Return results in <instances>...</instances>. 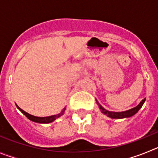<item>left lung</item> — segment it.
Masks as SVG:
<instances>
[{
    "label": "left lung",
    "mask_w": 158,
    "mask_h": 158,
    "mask_svg": "<svg viewBox=\"0 0 158 158\" xmlns=\"http://www.w3.org/2000/svg\"><path fill=\"white\" fill-rule=\"evenodd\" d=\"M145 100L146 99H143L142 101L139 103V104L138 106H136L135 107H133V108H131V109L127 110V111H110L106 110L105 108L102 107L100 104H99V102L96 100V104H98L99 108L101 111V112L104 114V115H106L107 117H110L111 118H129V117L133 116L134 115H135L138 111H139L142 106L144 104Z\"/></svg>",
    "instance_id": "left-lung-1"
}]
</instances>
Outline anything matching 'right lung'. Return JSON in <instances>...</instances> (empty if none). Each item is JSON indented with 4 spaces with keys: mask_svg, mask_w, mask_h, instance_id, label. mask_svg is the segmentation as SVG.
<instances>
[{
    "mask_svg": "<svg viewBox=\"0 0 158 158\" xmlns=\"http://www.w3.org/2000/svg\"><path fill=\"white\" fill-rule=\"evenodd\" d=\"M16 107H17L18 109L21 111L23 115L27 117L28 119H30V120L32 121V122L38 123H50L54 122V121L55 120L56 118H59L60 116H62V115H63L64 112H65V108H66L65 107H64L63 110H62V111H61L60 113H58V115H51V116H47V117H37V116H35V115H30L29 113L26 112V111H24L23 110H22L21 108H20V107L17 105V104H16Z\"/></svg>",
    "mask_w": 158,
    "mask_h": 158,
    "instance_id": "1",
    "label": "right lung"
}]
</instances>
